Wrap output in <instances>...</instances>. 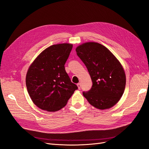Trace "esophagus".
<instances>
[{"instance_id":"34e87169","label":"esophagus","mask_w":149,"mask_h":149,"mask_svg":"<svg viewBox=\"0 0 149 149\" xmlns=\"http://www.w3.org/2000/svg\"><path fill=\"white\" fill-rule=\"evenodd\" d=\"M77 86H78V89H79L80 88H81V84L80 83H78L77 84Z\"/></svg>"}]
</instances>
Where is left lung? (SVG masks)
<instances>
[{
	"label": "left lung",
	"instance_id": "8db88e82",
	"mask_svg": "<svg viewBox=\"0 0 149 149\" xmlns=\"http://www.w3.org/2000/svg\"><path fill=\"white\" fill-rule=\"evenodd\" d=\"M78 56L86 66L93 81L91 89L83 94L91 106L104 110L119 102L124 92L126 76L123 66L102 45L85 42L76 47Z\"/></svg>",
	"mask_w": 149,
	"mask_h": 149
}]
</instances>
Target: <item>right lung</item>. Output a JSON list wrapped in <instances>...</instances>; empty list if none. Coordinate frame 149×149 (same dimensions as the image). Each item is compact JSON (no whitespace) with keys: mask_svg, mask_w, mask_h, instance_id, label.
<instances>
[{"mask_svg":"<svg viewBox=\"0 0 149 149\" xmlns=\"http://www.w3.org/2000/svg\"><path fill=\"white\" fill-rule=\"evenodd\" d=\"M72 48L71 43L53 45L40 53L30 65L26 86L31 100L40 109L48 112L60 110L78 89L65 68Z\"/></svg>","mask_w":149,"mask_h":149,"instance_id":"right-lung-1","label":"right lung"}]
</instances>
